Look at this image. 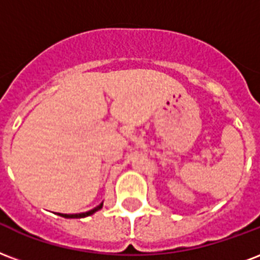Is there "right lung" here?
<instances>
[{
	"label": "right lung",
	"mask_w": 260,
	"mask_h": 260,
	"mask_svg": "<svg viewBox=\"0 0 260 260\" xmlns=\"http://www.w3.org/2000/svg\"><path fill=\"white\" fill-rule=\"evenodd\" d=\"M102 206H104V203H101V205L96 206L95 209L90 210V211H87V213H80V214H59L58 213V215H61V217H64V218H84L91 215V214H94L95 211H98V210L102 209Z\"/></svg>",
	"instance_id": "right-lung-1"
}]
</instances>
